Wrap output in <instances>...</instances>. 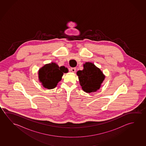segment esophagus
I'll use <instances>...</instances> for the list:
<instances>
[{"mask_svg": "<svg viewBox=\"0 0 146 146\" xmlns=\"http://www.w3.org/2000/svg\"><path fill=\"white\" fill-rule=\"evenodd\" d=\"M71 71H72V72H76V67L71 68Z\"/></svg>", "mask_w": 146, "mask_h": 146, "instance_id": "obj_1", "label": "esophagus"}]
</instances>
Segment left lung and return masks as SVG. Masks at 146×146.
<instances>
[{
  "instance_id": "obj_1",
  "label": "left lung",
  "mask_w": 146,
  "mask_h": 146,
  "mask_svg": "<svg viewBox=\"0 0 146 146\" xmlns=\"http://www.w3.org/2000/svg\"><path fill=\"white\" fill-rule=\"evenodd\" d=\"M82 88L85 92L91 93L99 89L104 76L102 71L92 63L84 64V70L76 73Z\"/></svg>"
}]
</instances>
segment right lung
<instances>
[{"mask_svg": "<svg viewBox=\"0 0 146 146\" xmlns=\"http://www.w3.org/2000/svg\"><path fill=\"white\" fill-rule=\"evenodd\" d=\"M68 72L64 66L59 67L55 63L44 65L38 71V78L44 88L53 89L61 81L63 73Z\"/></svg>", "mask_w": 146, "mask_h": 146, "instance_id": "add662e5", "label": "right lung"}]
</instances>
